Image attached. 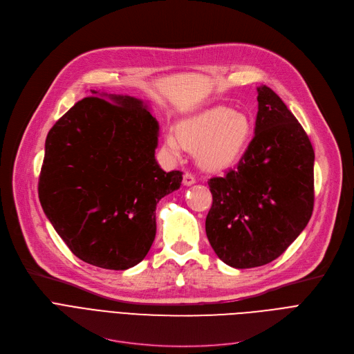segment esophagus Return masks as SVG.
I'll use <instances>...</instances> for the list:
<instances>
[{
    "label": "esophagus",
    "mask_w": 354,
    "mask_h": 354,
    "mask_svg": "<svg viewBox=\"0 0 354 354\" xmlns=\"http://www.w3.org/2000/svg\"><path fill=\"white\" fill-rule=\"evenodd\" d=\"M195 182H196V179H195V176L192 174L187 172V174L183 175V185H185V187H191V185H194Z\"/></svg>",
    "instance_id": "34e87169"
}]
</instances>
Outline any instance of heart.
<instances>
[{"mask_svg":"<svg viewBox=\"0 0 354 354\" xmlns=\"http://www.w3.org/2000/svg\"><path fill=\"white\" fill-rule=\"evenodd\" d=\"M251 132V120L244 113L216 106L182 120L176 135H166V146L174 155H180L185 147L198 149V159L203 166L221 169L243 156Z\"/></svg>","mask_w":354,"mask_h":354,"instance_id":"obj_1","label":"heart"}]
</instances>
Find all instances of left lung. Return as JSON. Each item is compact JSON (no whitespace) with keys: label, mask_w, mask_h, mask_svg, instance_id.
I'll list each match as a JSON object with an SVG mask.
<instances>
[{"label":"left lung","mask_w":354,"mask_h":354,"mask_svg":"<svg viewBox=\"0 0 354 354\" xmlns=\"http://www.w3.org/2000/svg\"><path fill=\"white\" fill-rule=\"evenodd\" d=\"M255 135L235 169L208 180L205 231L219 259L234 268L266 266L308 224L314 207V151L303 126L259 86Z\"/></svg>","instance_id":"obj_1"}]
</instances>
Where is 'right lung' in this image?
<instances>
[{
	"label": "right lung",
	"instance_id": "right-lung-1",
	"mask_svg": "<svg viewBox=\"0 0 354 354\" xmlns=\"http://www.w3.org/2000/svg\"><path fill=\"white\" fill-rule=\"evenodd\" d=\"M91 95L50 129L39 196L74 255L100 268L127 270L151 250L156 203L179 189L182 172L166 174L158 165L159 123L147 104Z\"/></svg>",
	"mask_w": 354,
	"mask_h": 354
}]
</instances>
